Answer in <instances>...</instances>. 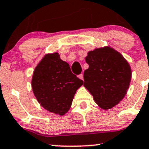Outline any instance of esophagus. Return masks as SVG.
<instances>
[{"label": "esophagus", "mask_w": 149, "mask_h": 149, "mask_svg": "<svg viewBox=\"0 0 149 149\" xmlns=\"http://www.w3.org/2000/svg\"><path fill=\"white\" fill-rule=\"evenodd\" d=\"M78 77L80 79L84 80V75H83V74H79V75H78Z\"/></svg>", "instance_id": "1"}]
</instances>
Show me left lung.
<instances>
[{"label":"left lung","instance_id":"left-lung-1","mask_svg":"<svg viewBox=\"0 0 149 149\" xmlns=\"http://www.w3.org/2000/svg\"><path fill=\"white\" fill-rule=\"evenodd\" d=\"M89 67L84 73V86L103 109H111L125 97L131 80L130 65L109 47L91 51L86 57Z\"/></svg>","mask_w":149,"mask_h":149}]
</instances>
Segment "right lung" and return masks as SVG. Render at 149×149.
<instances>
[{
  "label": "right lung",
  "instance_id": "1",
  "mask_svg": "<svg viewBox=\"0 0 149 149\" xmlns=\"http://www.w3.org/2000/svg\"><path fill=\"white\" fill-rule=\"evenodd\" d=\"M84 81L71 72L58 53L47 54L33 72L32 88L41 106L63 116L72 105L77 90Z\"/></svg>",
  "mask_w": 149,
  "mask_h": 149
}]
</instances>
